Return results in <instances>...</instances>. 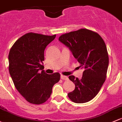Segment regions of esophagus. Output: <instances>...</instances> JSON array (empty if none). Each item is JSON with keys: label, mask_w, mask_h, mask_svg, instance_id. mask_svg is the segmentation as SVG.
Here are the masks:
<instances>
[{"label": "esophagus", "mask_w": 122, "mask_h": 122, "mask_svg": "<svg viewBox=\"0 0 122 122\" xmlns=\"http://www.w3.org/2000/svg\"><path fill=\"white\" fill-rule=\"evenodd\" d=\"M61 78L62 79H63V80H67L68 79L67 76H64V75H61Z\"/></svg>", "instance_id": "esophagus-1"}]
</instances>
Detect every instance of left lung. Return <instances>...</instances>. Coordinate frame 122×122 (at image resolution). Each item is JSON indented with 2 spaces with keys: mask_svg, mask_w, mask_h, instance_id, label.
I'll return each instance as SVG.
<instances>
[{
  "mask_svg": "<svg viewBox=\"0 0 122 122\" xmlns=\"http://www.w3.org/2000/svg\"><path fill=\"white\" fill-rule=\"evenodd\" d=\"M59 40L70 48L79 67L84 69L81 79L69 76L75 88L68 96L75 103L89 102L97 96L106 78L109 56L104 40L97 32L86 29L62 34Z\"/></svg>",
  "mask_w": 122,
  "mask_h": 122,
  "instance_id": "8db88e82",
  "label": "left lung"
}]
</instances>
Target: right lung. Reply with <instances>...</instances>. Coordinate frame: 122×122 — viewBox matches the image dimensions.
Listing matches in <instances>:
<instances>
[{
  "label": "right lung",
  "mask_w": 122,
  "mask_h": 122,
  "mask_svg": "<svg viewBox=\"0 0 122 122\" xmlns=\"http://www.w3.org/2000/svg\"><path fill=\"white\" fill-rule=\"evenodd\" d=\"M56 35L28 33L14 43L9 54V70L14 85L27 102L40 105L50 97L60 74H47L44 66V50Z\"/></svg>",
  "instance_id": "add662e5"
}]
</instances>
